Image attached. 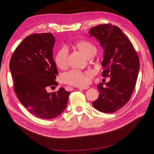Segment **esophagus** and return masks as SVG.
Masks as SVG:
<instances>
[{
  "mask_svg": "<svg viewBox=\"0 0 154 154\" xmlns=\"http://www.w3.org/2000/svg\"><path fill=\"white\" fill-rule=\"evenodd\" d=\"M88 88H89V87H88V86H87V87H79V89H80V90H86V89H88ZM66 88H67L68 91H72L73 89L72 87H67Z\"/></svg>",
  "mask_w": 154,
  "mask_h": 154,
  "instance_id": "esophagus-1",
  "label": "esophagus"
}]
</instances>
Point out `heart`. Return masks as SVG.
Wrapping results in <instances>:
<instances>
[{"label": "heart", "mask_w": 154, "mask_h": 154, "mask_svg": "<svg viewBox=\"0 0 154 154\" xmlns=\"http://www.w3.org/2000/svg\"><path fill=\"white\" fill-rule=\"evenodd\" d=\"M77 48L83 52L88 57L94 56L97 51L95 45L90 41L81 40L77 42ZM69 50L66 46H62L58 50L55 57L57 66L60 68L66 67L68 62ZM92 72H82L80 70L72 69L65 72L62 76V81L67 84L76 87H83L89 82Z\"/></svg>", "instance_id": "obj_1"}]
</instances>
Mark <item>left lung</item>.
<instances>
[{"mask_svg": "<svg viewBox=\"0 0 154 154\" xmlns=\"http://www.w3.org/2000/svg\"><path fill=\"white\" fill-rule=\"evenodd\" d=\"M89 33L103 49L102 76L110 78L106 87L97 85L100 94L92 106L102 112L114 113L131 98L140 68L139 57L130 40L116 26L100 24L92 27Z\"/></svg>", "mask_w": 154, "mask_h": 154, "instance_id": "8db88e82", "label": "left lung"}]
</instances>
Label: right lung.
<instances>
[{"instance_id":"add662e5","label":"right lung","mask_w":154,"mask_h":154,"mask_svg":"<svg viewBox=\"0 0 154 154\" xmlns=\"http://www.w3.org/2000/svg\"><path fill=\"white\" fill-rule=\"evenodd\" d=\"M54 44L55 37L51 33L30 35L15 48L9 64L17 97L31 114L43 119L60 116L70 94L63 87L51 93L46 91L48 86L58 85Z\"/></svg>"}]
</instances>
